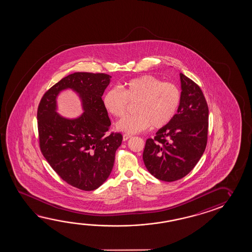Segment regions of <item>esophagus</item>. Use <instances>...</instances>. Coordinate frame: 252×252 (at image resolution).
I'll return each instance as SVG.
<instances>
[{
    "label": "esophagus",
    "mask_w": 252,
    "mask_h": 252,
    "mask_svg": "<svg viewBox=\"0 0 252 252\" xmlns=\"http://www.w3.org/2000/svg\"><path fill=\"white\" fill-rule=\"evenodd\" d=\"M131 137V136H129V135H127V134H124V136H123V140L127 141L128 139H129Z\"/></svg>",
    "instance_id": "obj_1"
}]
</instances>
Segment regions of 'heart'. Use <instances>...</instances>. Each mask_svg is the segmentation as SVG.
<instances>
[{"label":"heart","instance_id":"1","mask_svg":"<svg viewBox=\"0 0 252 252\" xmlns=\"http://www.w3.org/2000/svg\"><path fill=\"white\" fill-rule=\"evenodd\" d=\"M179 87L172 83L145 75L107 90L103 96L107 111L115 117L124 116L128 103H135L136 115L126 116L116 124V128L128 134H136L151 128L165 126L175 116L181 103Z\"/></svg>","mask_w":252,"mask_h":252}]
</instances>
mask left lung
Here are the masks:
<instances>
[{
  "instance_id": "left-lung-1",
  "label": "left lung",
  "mask_w": 252,
  "mask_h": 252,
  "mask_svg": "<svg viewBox=\"0 0 252 252\" xmlns=\"http://www.w3.org/2000/svg\"><path fill=\"white\" fill-rule=\"evenodd\" d=\"M177 113L156 136L145 143L143 159L157 179L175 182L196 166L205 152L208 132V106L200 87L183 73Z\"/></svg>"
}]
</instances>
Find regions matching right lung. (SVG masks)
<instances>
[{
    "label": "right lung",
    "instance_id": "obj_1",
    "mask_svg": "<svg viewBox=\"0 0 252 252\" xmlns=\"http://www.w3.org/2000/svg\"><path fill=\"white\" fill-rule=\"evenodd\" d=\"M111 77L104 73H73L48 90L38 106L44 157L62 179L83 190H94L107 181L122 145L120 133L107 135L111 122L101 98ZM66 89L81 99L83 113L77 118L58 113L57 98Z\"/></svg>",
    "mask_w": 252,
    "mask_h": 252
}]
</instances>
